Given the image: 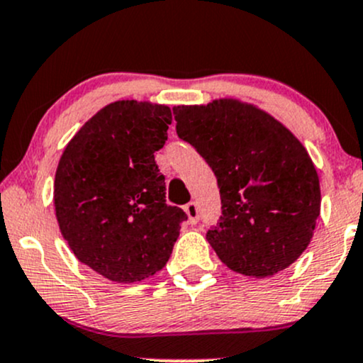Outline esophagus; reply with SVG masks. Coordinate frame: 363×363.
Masks as SVG:
<instances>
[{
	"label": "esophagus",
	"mask_w": 363,
	"mask_h": 363,
	"mask_svg": "<svg viewBox=\"0 0 363 363\" xmlns=\"http://www.w3.org/2000/svg\"><path fill=\"white\" fill-rule=\"evenodd\" d=\"M184 211L187 213V216H189V222L191 223H198V220H199V208H198V205H196L194 201L187 203L186 208H184Z\"/></svg>",
	"instance_id": "1"
}]
</instances>
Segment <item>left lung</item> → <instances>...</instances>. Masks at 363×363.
Returning <instances> with one entry per match:
<instances>
[{"instance_id":"8db88e82","label":"left lung","mask_w":363,"mask_h":363,"mask_svg":"<svg viewBox=\"0 0 363 363\" xmlns=\"http://www.w3.org/2000/svg\"><path fill=\"white\" fill-rule=\"evenodd\" d=\"M176 131L216 176L218 223L206 232L216 256L245 277H273L301 257L320 211L309 153L268 112L234 99L174 107Z\"/></svg>"}]
</instances>
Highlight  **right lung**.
Listing matches in <instances>:
<instances>
[{
    "mask_svg": "<svg viewBox=\"0 0 363 363\" xmlns=\"http://www.w3.org/2000/svg\"><path fill=\"white\" fill-rule=\"evenodd\" d=\"M170 123L167 106L109 104L61 155L54 179L61 234L83 264L111 281H141L160 272L187 220L165 201V177L153 155Z\"/></svg>",
    "mask_w": 363,
    "mask_h": 363,
    "instance_id": "add662e5",
    "label": "right lung"
}]
</instances>
